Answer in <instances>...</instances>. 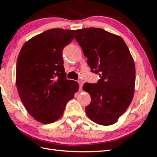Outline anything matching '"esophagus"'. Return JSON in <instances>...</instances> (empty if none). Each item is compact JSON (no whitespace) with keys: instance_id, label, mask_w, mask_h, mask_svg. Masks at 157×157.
<instances>
[{"instance_id":"1","label":"esophagus","mask_w":157,"mask_h":157,"mask_svg":"<svg viewBox=\"0 0 157 157\" xmlns=\"http://www.w3.org/2000/svg\"><path fill=\"white\" fill-rule=\"evenodd\" d=\"M78 84L79 85V90H82V86H83V84H84V82H83L82 80H78Z\"/></svg>"}]
</instances>
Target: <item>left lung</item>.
<instances>
[{"instance_id":"left-lung-1","label":"left lung","mask_w":157,"mask_h":157,"mask_svg":"<svg viewBox=\"0 0 157 157\" xmlns=\"http://www.w3.org/2000/svg\"><path fill=\"white\" fill-rule=\"evenodd\" d=\"M74 35L88 58L91 71L101 78L96 84L83 85L91 97L85 108L86 115L97 124H114L133 99L136 83L133 58L121 36L102 29L76 30Z\"/></svg>"}]
</instances>
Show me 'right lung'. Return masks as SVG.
I'll return each mask as SVG.
<instances>
[{
    "label": "right lung",
    "instance_id": "right-lung-1",
    "mask_svg": "<svg viewBox=\"0 0 157 157\" xmlns=\"http://www.w3.org/2000/svg\"><path fill=\"white\" fill-rule=\"evenodd\" d=\"M74 30L52 29L24 44L16 64V86L24 107L36 121L49 124L59 119L78 83L67 79L63 50Z\"/></svg>",
    "mask_w": 157,
    "mask_h": 157
}]
</instances>
